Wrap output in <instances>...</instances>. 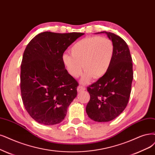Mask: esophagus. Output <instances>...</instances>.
<instances>
[{
  "label": "esophagus",
  "instance_id": "1",
  "mask_svg": "<svg viewBox=\"0 0 155 155\" xmlns=\"http://www.w3.org/2000/svg\"><path fill=\"white\" fill-rule=\"evenodd\" d=\"M85 90V87H84L83 86H81V85H79L77 87V91L78 92H82V91Z\"/></svg>",
  "mask_w": 155,
  "mask_h": 155
}]
</instances>
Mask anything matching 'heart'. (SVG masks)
Returning <instances> with one entry per match:
<instances>
[{
  "instance_id": "heart-1",
  "label": "heart",
  "mask_w": 155,
  "mask_h": 155,
  "mask_svg": "<svg viewBox=\"0 0 155 155\" xmlns=\"http://www.w3.org/2000/svg\"><path fill=\"white\" fill-rule=\"evenodd\" d=\"M70 53L62 55V64L74 78L81 75L84 68L85 72L82 81L85 83L92 77L100 78L107 73L113 59L114 47L108 38L86 37L72 46Z\"/></svg>"
}]
</instances>
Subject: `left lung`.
Wrapping results in <instances>:
<instances>
[{
	"instance_id": "8db88e82",
	"label": "left lung",
	"mask_w": 155,
	"mask_h": 155,
	"mask_svg": "<svg viewBox=\"0 0 155 155\" xmlns=\"http://www.w3.org/2000/svg\"><path fill=\"white\" fill-rule=\"evenodd\" d=\"M100 33H105L112 40L114 54L107 73L87 87L90 100L85 110L93 121L108 122L120 115L128 105L134 78L133 64L123 39L111 32Z\"/></svg>"
}]
</instances>
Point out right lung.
Returning a JSON list of instances; mask_svg holds the SVG:
<instances>
[{"instance_id": "1", "label": "right lung", "mask_w": 155, "mask_h": 155, "mask_svg": "<svg viewBox=\"0 0 155 155\" xmlns=\"http://www.w3.org/2000/svg\"><path fill=\"white\" fill-rule=\"evenodd\" d=\"M84 34L44 32L26 47L21 64V95L25 110L38 123L54 125L62 121L77 96L78 84L67 72L61 57Z\"/></svg>"}]
</instances>
